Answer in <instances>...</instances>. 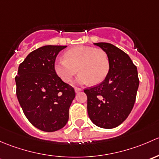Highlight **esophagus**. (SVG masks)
Segmentation results:
<instances>
[{
	"label": "esophagus",
	"mask_w": 159,
	"mask_h": 159,
	"mask_svg": "<svg viewBox=\"0 0 159 159\" xmlns=\"http://www.w3.org/2000/svg\"><path fill=\"white\" fill-rule=\"evenodd\" d=\"M80 91H82V89H80L79 87H75V92H76V93H79Z\"/></svg>",
	"instance_id": "34e87169"
}]
</instances>
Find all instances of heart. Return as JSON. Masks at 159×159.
Listing matches in <instances>:
<instances>
[{
	"label": "heart",
	"instance_id": "1",
	"mask_svg": "<svg viewBox=\"0 0 159 159\" xmlns=\"http://www.w3.org/2000/svg\"><path fill=\"white\" fill-rule=\"evenodd\" d=\"M108 54L102 49L88 46H78L65 52L64 59H59L54 63L57 76L65 83L71 81L77 71L80 72L76 82L86 84L101 83L109 71Z\"/></svg>",
	"mask_w": 159,
	"mask_h": 159
}]
</instances>
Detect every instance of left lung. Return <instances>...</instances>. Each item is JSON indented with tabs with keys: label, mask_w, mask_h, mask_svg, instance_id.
<instances>
[{
	"label": "left lung",
	"mask_w": 159,
	"mask_h": 159,
	"mask_svg": "<svg viewBox=\"0 0 159 159\" xmlns=\"http://www.w3.org/2000/svg\"><path fill=\"white\" fill-rule=\"evenodd\" d=\"M106 52L109 71L100 84L84 89L89 119L97 126L113 129L130 114L136 98L139 80L135 65L128 54L108 43H96Z\"/></svg>",
	"instance_id": "left-lung-1"
}]
</instances>
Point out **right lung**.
<instances>
[{
    "label": "right lung",
    "instance_id": "add662e5",
    "mask_svg": "<svg viewBox=\"0 0 159 159\" xmlns=\"http://www.w3.org/2000/svg\"><path fill=\"white\" fill-rule=\"evenodd\" d=\"M66 47L47 45L34 50L19 65L15 77L16 94L24 115L44 132H55L66 125L76 96L73 87L54 70L56 57Z\"/></svg>",
    "mask_w": 159,
    "mask_h": 159
}]
</instances>
